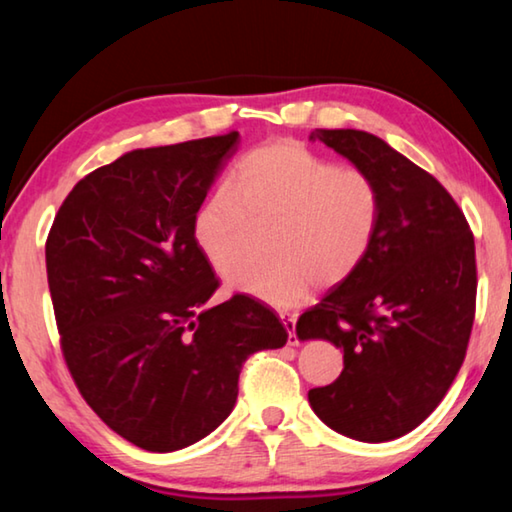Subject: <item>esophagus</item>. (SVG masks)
I'll list each match as a JSON object with an SVG mask.
<instances>
[{"mask_svg":"<svg viewBox=\"0 0 512 512\" xmlns=\"http://www.w3.org/2000/svg\"><path fill=\"white\" fill-rule=\"evenodd\" d=\"M282 323L289 332V345H298V336H296V316L293 314H282Z\"/></svg>","mask_w":512,"mask_h":512,"instance_id":"1","label":"esophagus"}]
</instances>
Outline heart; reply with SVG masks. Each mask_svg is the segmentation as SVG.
Listing matches in <instances>:
<instances>
[{
  "label": "heart",
  "instance_id": "b5f03b06",
  "mask_svg": "<svg viewBox=\"0 0 512 512\" xmlns=\"http://www.w3.org/2000/svg\"><path fill=\"white\" fill-rule=\"evenodd\" d=\"M381 210L379 187L357 167H334L293 140L250 151L198 205L192 237L214 273L230 275L248 257L250 225L273 223L266 255L228 287L287 309L309 291L348 277L368 255Z\"/></svg>",
  "mask_w": 512,
  "mask_h": 512
}]
</instances>
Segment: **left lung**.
I'll list each match as a JSON object with an SVG mask.
<instances>
[{
  "label": "left lung",
  "instance_id": "8db88e82",
  "mask_svg": "<svg viewBox=\"0 0 512 512\" xmlns=\"http://www.w3.org/2000/svg\"><path fill=\"white\" fill-rule=\"evenodd\" d=\"M309 140L370 173L381 196L368 255L296 325L300 341L343 350L339 379L311 388L309 404L329 429L386 443L427 420L461 370L474 323V237L447 189L381 137L316 128Z\"/></svg>",
  "mask_w": 512,
  "mask_h": 512
}]
</instances>
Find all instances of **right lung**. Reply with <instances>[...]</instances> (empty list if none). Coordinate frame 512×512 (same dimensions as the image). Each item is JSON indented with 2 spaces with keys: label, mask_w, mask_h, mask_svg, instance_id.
I'll use <instances>...</instances> for the list:
<instances>
[{
  "label": "right lung",
  "mask_w": 512,
  "mask_h": 512,
  "mask_svg": "<svg viewBox=\"0 0 512 512\" xmlns=\"http://www.w3.org/2000/svg\"><path fill=\"white\" fill-rule=\"evenodd\" d=\"M239 133L135 149L69 192L47 239V280L67 368L108 427L149 452L210 436L239 372L287 327L248 296L205 307L219 280L192 221Z\"/></svg>",
  "instance_id": "obj_1"
}]
</instances>
